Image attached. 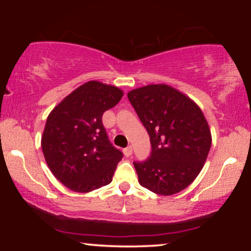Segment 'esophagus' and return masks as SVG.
Returning a JSON list of instances; mask_svg holds the SVG:
<instances>
[{
    "label": "esophagus",
    "mask_w": 251,
    "mask_h": 251,
    "mask_svg": "<svg viewBox=\"0 0 251 251\" xmlns=\"http://www.w3.org/2000/svg\"><path fill=\"white\" fill-rule=\"evenodd\" d=\"M123 154H125L126 157H129L132 154V147L131 146H128V147H126V149L123 150Z\"/></svg>",
    "instance_id": "obj_1"
}]
</instances>
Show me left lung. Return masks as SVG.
Segmentation results:
<instances>
[{"mask_svg":"<svg viewBox=\"0 0 251 251\" xmlns=\"http://www.w3.org/2000/svg\"><path fill=\"white\" fill-rule=\"evenodd\" d=\"M128 99L149 132L152 152L133 162L139 184L160 195L186 188L200 174L211 146V133L195 102L167 84L128 92Z\"/></svg>","mask_w":251,"mask_h":251,"instance_id":"left-lung-1","label":"left lung"}]
</instances>
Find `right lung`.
Wrapping results in <instances>:
<instances>
[{
    "instance_id": "obj_1",
    "label": "right lung",
    "mask_w": 251,
    "mask_h": 251,
    "mask_svg": "<svg viewBox=\"0 0 251 251\" xmlns=\"http://www.w3.org/2000/svg\"><path fill=\"white\" fill-rule=\"evenodd\" d=\"M114 85L89 81L65 97L48 116L41 146L53 176L87 193L112 181L123 154L109 142L102 114L121 100Z\"/></svg>"
}]
</instances>
